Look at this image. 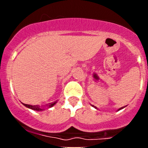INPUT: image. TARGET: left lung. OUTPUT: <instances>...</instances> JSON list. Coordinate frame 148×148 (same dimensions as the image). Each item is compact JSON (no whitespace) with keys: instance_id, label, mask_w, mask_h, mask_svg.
<instances>
[{"instance_id":"left-lung-1","label":"left lung","mask_w":148,"mask_h":148,"mask_svg":"<svg viewBox=\"0 0 148 148\" xmlns=\"http://www.w3.org/2000/svg\"><path fill=\"white\" fill-rule=\"evenodd\" d=\"M94 108H95V107H94ZM122 108H119V110H121V109H122Z\"/></svg>"}]
</instances>
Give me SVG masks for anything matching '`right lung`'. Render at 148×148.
<instances>
[{"label": "right lung", "mask_w": 148, "mask_h": 148, "mask_svg": "<svg viewBox=\"0 0 148 148\" xmlns=\"http://www.w3.org/2000/svg\"><path fill=\"white\" fill-rule=\"evenodd\" d=\"M56 103V101L49 104L47 105L48 108H51V107H53V106ZM23 105L25 106V107H27V108H30V109H32V110H38V111L43 110V108H40L39 106H37V105H30V104H23Z\"/></svg>", "instance_id": "1"}]
</instances>
